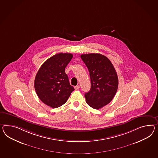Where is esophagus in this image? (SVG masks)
Here are the masks:
<instances>
[{"label": "esophagus", "mask_w": 158, "mask_h": 158, "mask_svg": "<svg viewBox=\"0 0 158 158\" xmlns=\"http://www.w3.org/2000/svg\"><path fill=\"white\" fill-rule=\"evenodd\" d=\"M74 89L76 90H78L80 89V86L79 85H77V86H74Z\"/></svg>", "instance_id": "1"}]
</instances>
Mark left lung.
Listing matches in <instances>:
<instances>
[{
  "instance_id": "obj_1",
  "label": "left lung",
  "mask_w": 158,
  "mask_h": 158,
  "mask_svg": "<svg viewBox=\"0 0 158 158\" xmlns=\"http://www.w3.org/2000/svg\"><path fill=\"white\" fill-rule=\"evenodd\" d=\"M81 58L91 81V88L85 93L86 103L94 109H100L112 101L117 92V73L110 61L101 54H82Z\"/></svg>"
}]
</instances>
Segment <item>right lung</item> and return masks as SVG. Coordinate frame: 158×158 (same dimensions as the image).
<instances>
[{
	"mask_svg": "<svg viewBox=\"0 0 158 158\" xmlns=\"http://www.w3.org/2000/svg\"><path fill=\"white\" fill-rule=\"evenodd\" d=\"M72 58L71 53L56 54L45 61L36 73L34 81L36 94L53 108L64 104L74 90L65 71Z\"/></svg>",
	"mask_w": 158,
	"mask_h": 158,
	"instance_id": "add662e5",
	"label": "right lung"
}]
</instances>
